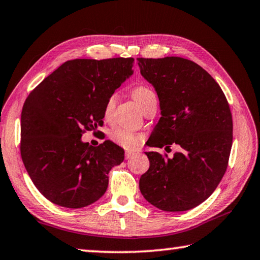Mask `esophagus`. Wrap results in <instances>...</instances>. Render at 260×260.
Segmentation results:
<instances>
[{"mask_svg": "<svg viewBox=\"0 0 260 260\" xmlns=\"http://www.w3.org/2000/svg\"><path fill=\"white\" fill-rule=\"evenodd\" d=\"M135 155H136L135 152H126L125 153V158H126V159H131V158L134 157Z\"/></svg>", "mask_w": 260, "mask_h": 260, "instance_id": "1", "label": "esophagus"}]
</instances>
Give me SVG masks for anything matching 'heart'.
<instances>
[{"label":"heart","mask_w":260,"mask_h":260,"mask_svg":"<svg viewBox=\"0 0 260 260\" xmlns=\"http://www.w3.org/2000/svg\"><path fill=\"white\" fill-rule=\"evenodd\" d=\"M132 94H133L134 100L139 103L141 108H143L151 99L156 98V95L153 93L151 88H149L148 86H144V85L136 86L133 89V91H132ZM116 101H117V96L114 94L108 99L104 108L105 116H110V114H111V112L113 111L114 105H116ZM110 138H111V140L114 143L122 147L124 149H127V150H134V149H138L141 146V143H142V140H143L142 135L135 133V132L131 131L128 128L113 129L111 133H110Z\"/></svg>","instance_id":"obj_1"}]
</instances>
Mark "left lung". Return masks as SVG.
<instances>
[{
  "mask_svg": "<svg viewBox=\"0 0 260 260\" xmlns=\"http://www.w3.org/2000/svg\"><path fill=\"white\" fill-rule=\"evenodd\" d=\"M138 61L161 110L148 146L175 143L181 148L173 158L146 152L150 166L140 178L141 193L167 212L190 210L209 199L226 172L233 143L230 105L217 81L191 60L164 57Z\"/></svg>",
  "mask_w": 260,
  "mask_h": 260,
  "instance_id": "8db88e82",
  "label": "left lung"
}]
</instances>
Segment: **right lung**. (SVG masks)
<instances>
[{
    "mask_svg": "<svg viewBox=\"0 0 260 260\" xmlns=\"http://www.w3.org/2000/svg\"><path fill=\"white\" fill-rule=\"evenodd\" d=\"M134 58L68 60L34 88L20 119L21 159L47 200L69 209L93 204L107 191L108 174L124 160L111 141L82 142L102 126L108 99L133 74Z\"/></svg>",
    "mask_w": 260,
    "mask_h": 260,
    "instance_id": "right-lung-1",
    "label": "right lung"
}]
</instances>
